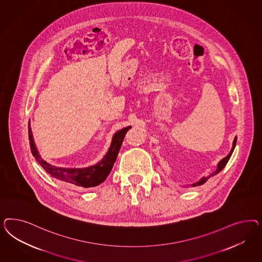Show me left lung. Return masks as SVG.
<instances>
[{
    "instance_id": "left-lung-1",
    "label": "left lung",
    "mask_w": 262,
    "mask_h": 262,
    "mask_svg": "<svg viewBox=\"0 0 262 262\" xmlns=\"http://www.w3.org/2000/svg\"><path fill=\"white\" fill-rule=\"evenodd\" d=\"M236 140H237V137H235L234 138V141H233V144H232V148H231V151H230V154L226 157V158H224V159L218 163V165H217V169H216V171L213 172L212 174H209L208 177H206V178H203L201 181H199L198 183H193L192 184V186H198V185H202V184H204V183H206V181L210 178V177H212V176H214V174H218L219 172H221L223 169H224V167L227 165V163H228V161H229V159H230V157H231V154H232V151L234 150V148H235V145H236Z\"/></svg>"
}]
</instances>
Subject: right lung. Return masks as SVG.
I'll list each match as a JSON object with an SVG mask.
<instances>
[{"label": "right lung", "instance_id": "obj_1", "mask_svg": "<svg viewBox=\"0 0 262 262\" xmlns=\"http://www.w3.org/2000/svg\"><path fill=\"white\" fill-rule=\"evenodd\" d=\"M129 128L130 127H124L114 135L112 138L111 148L101 162L97 163L93 166L82 168V169L53 166L41 159L33 142L30 124H29V139H30V146H31L32 156L34 157V159H36V161L39 163L40 165L43 167V169L47 172L48 174L65 183H71L77 186L88 188V187L99 185L107 178L115 160L117 159L124 137Z\"/></svg>", "mask_w": 262, "mask_h": 262}]
</instances>
